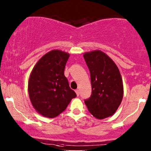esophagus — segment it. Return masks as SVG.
<instances>
[{
    "mask_svg": "<svg viewBox=\"0 0 151 151\" xmlns=\"http://www.w3.org/2000/svg\"><path fill=\"white\" fill-rule=\"evenodd\" d=\"M75 92H76V93H77V96H80V91H79L78 89H77L75 91Z\"/></svg>",
    "mask_w": 151,
    "mask_h": 151,
    "instance_id": "obj_1",
    "label": "esophagus"
}]
</instances>
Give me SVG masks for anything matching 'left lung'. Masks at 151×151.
I'll list each match as a JSON object with an SVG mask.
<instances>
[{"label":"left lung","mask_w":151,"mask_h":151,"mask_svg":"<svg viewBox=\"0 0 151 151\" xmlns=\"http://www.w3.org/2000/svg\"><path fill=\"white\" fill-rule=\"evenodd\" d=\"M91 74L92 93L85 103L88 111L98 119L111 116L118 108L123 96V81L118 66L100 50L85 53Z\"/></svg>","instance_id":"1"}]
</instances>
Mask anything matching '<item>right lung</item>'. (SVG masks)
<instances>
[{"mask_svg":"<svg viewBox=\"0 0 151 151\" xmlns=\"http://www.w3.org/2000/svg\"><path fill=\"white\" fill-rule=\"evenodd\" d=\"M68 53L60 50L49 52L38 61L28 81V93L33 107L39 113L52 118L66 109L77 96L64 75Z\"/></svg>","mask_w":151,"mask_h":151,"instance_id":"right-lung-1","label":"right lung"}]
</instances>
